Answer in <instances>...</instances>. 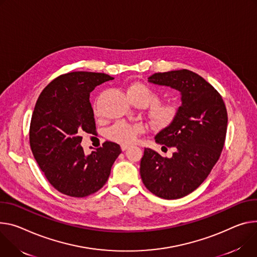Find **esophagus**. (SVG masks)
<instances>
[{"label": "esophagus", "instance_id": "1", "mask_svg": "<svg viewBox=\"0 0 257 257\" xmlns=\"http://www.w3.org/2000/svg\"><path fill=\"white\" fill-rule=\"evenodd\" d=\"M127 149H129V146H126V145H122L121 146V150L124 152V151H126Z\"/></svg>", "mask_w": 257, "mask_h": 257}]
</instances>
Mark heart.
Masks as SVG:
<instances>
[{
  "mask_svg": "<svg viewBox=\"0 0 257 257\" xmlns=\"http://www.w3.org/2000/svg\"><path fill=\"white\" fill-rule=\"evenodd\" d=\"M129 99L144 102L146 105L158 101L157 93L141 82L130 84L126 90ZM178 106L174 102L155 103L150 110L151 121L157 128H165L169 126L176 118ZM142 127L138 125H130L127 123H119L108 130L107 136L112 142L122 145H131L135 142L136 136L142 132Z\"/></svg>",
  "mask_w": 257,
  "mask_h": 257,
  "instance_id": "heart-1",
  "label": "heart"
}]
</instances>
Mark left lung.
<instances>
[{
    "label": "left lung",
    "mask_w": 257,
    "mask_h": 257,
    "mask_svg": "<svg viewBox=\"0 0 257 257\" xmlns=\"http://www.w3.org/2000/svg\"><path fill=\"white\" fill-rule=\"evenodd\" d=\"M148 81L177 90L181 104L175 120L155 136L163 149L174 150L172 157L146 148L141 176L154 195L180 199L194 192L218 161L225 141L226 108L213 86L189 69L156 73Z\"/></svg>",
    "instance_id": "obj_1"
}]
</instances>
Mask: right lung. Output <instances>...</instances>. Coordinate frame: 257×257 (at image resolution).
Instances as JSON below:
<instances>
[{
	"label": "right lung",
	"instance_id": "add662e5",
	"mask_svg": "<svg viewBox=\"0 0 257 257\" xmlns=\"http://www.w3.org/2000/svg\"><path fill=\"white\" fill-rule=\"evenodd\" d=\"M103 73L74 72L59 76L40 94L31 121L30 145L46 178L58 192L83 198L100 190L121 148L105 142L85 155L82 133H95L90 93L112 80Z\"/></svg>",
	"mask_w": 257,
	"mask_h": 257
}]
</instances>
